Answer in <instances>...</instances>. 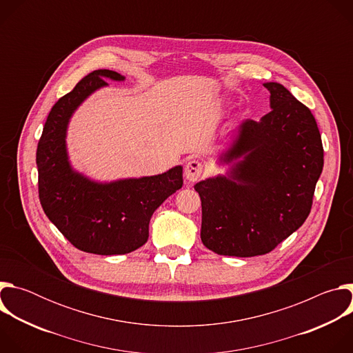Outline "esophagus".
Returning <instances> with one entry per match:
<instances>
[{"instance_id": "34e87169", "label": "esophagus", "mask_w": 353, "mask_h": 353, "mask_svg": "<svg viewBox=\"0 0 353 353\" xmlns=\"http://www.w3.org/2000/svg\"><path fill=\"white\" fill-rule=\"evenodd\" d=\"M203 163H201L199 161H190L185 168H184V177L190 181V183H195L201 179V176H203Z\"/></svg>"}]
</instances>
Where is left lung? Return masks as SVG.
I'll list each match as a JSON object with an SVG mask.
<instances>
[{
  "label": "left lung",
  "mask_w": 353,
  "mask_h": 353,
  "mask_svg": "<svg viewBox=\"0 0 353 353\" xmlns=\"http://www.w3.org/2000/svg\"><path fill=\"white\" fill-rule=\"evenodd\" d=\"M264 86L271 112L243 120L219 155L228 172L194 185L203 207L201 240L221 256H263L296 232L310 214L323 172L312 112L283 85Z\"/></svg>",
  "instance_id": "8db88e82"
}]
</instances>
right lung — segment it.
Segmentation results:
<instances>
[{
    "mask_svg": "<svg viewBox=\"0 0 353 353\" xmlns=\"http://www.w3.org/2000/svg\"><path fill=\"white\" fill-rule=\"evenodd\" d=\"M105 79L125 77L96 70L59 99L46 120L36 152L39 198L44 214L68 241L85 253L127 254L143 245L149 221L163 201L183 185V166L157 176L94 181L72 169L67 150V130L75 110Z\"/></svg>",
    "mask_w": 353,
    "mask_h": 353,
    "instance_id": "1",
    "label": "right lung"
}]
</instances>
